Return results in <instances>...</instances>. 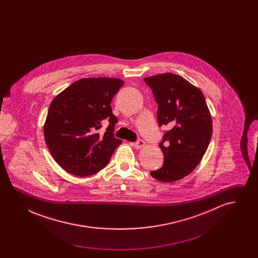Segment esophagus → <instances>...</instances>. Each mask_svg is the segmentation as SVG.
Instances as JSON below:
<instances>
[{
	"label": "esophagus",
	"mask_w": 258,
	"mask_h": 258,
	"mask_svg": "<svg viewBox=\"0 0 258 258\" xmlns=\"http://www.w3.org/2000/svg\"><path fill=\"white\" fill-rule=\"evenodd\" d=\"M133 145L135 146L136 149H140L145 145V142L142 139H138L137 141H135V143H133Z\"/></svg>",
	"instance_id": "1"
}]
</instances>
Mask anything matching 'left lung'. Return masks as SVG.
Wrapping results in <instances>:
<instances>
[{
    "mask_svg": "<svg viewBox=\"0 0 258 258\" xmlns=\"http://www.w3.org/2000/svg\"><path fill=\"white\" fill-rule=\"evenodd\" d=\"M158 103L159 125H167L159 143L163 153L160 169L150 172L160 182L178 181L192 171L212 137V118L202 92L176 74L144 78Z\"/></svg>",
    "mask_w": 258,
    "mask_h": 258,
    "instance_id": "8db88e82",
    "label": "left lung"
}]
</instances>
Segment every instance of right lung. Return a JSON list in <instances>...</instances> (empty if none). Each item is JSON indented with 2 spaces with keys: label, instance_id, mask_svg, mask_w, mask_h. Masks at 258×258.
Masks as SVG:
<instances>
[{
  "label": "right lung",
  "instance_id": "right-lung-1",
  "mask_svg": "<svg viewBox=\"0 0 258 258\" xmlns=\"http://www.w3.org/2000/svg\"><path fill=\"white\" fill-rule=\"evenodd\" d=\"M119 78H83L63 90L50 104L44 138L54 160L79 177L100 171L122 140L114 136L118 119L111 101L123 86ZM110 122L104 134L102 122Z\"/></svg>",
  "mask_w": 258,
  "mask_h": 258
}]
</instances>
